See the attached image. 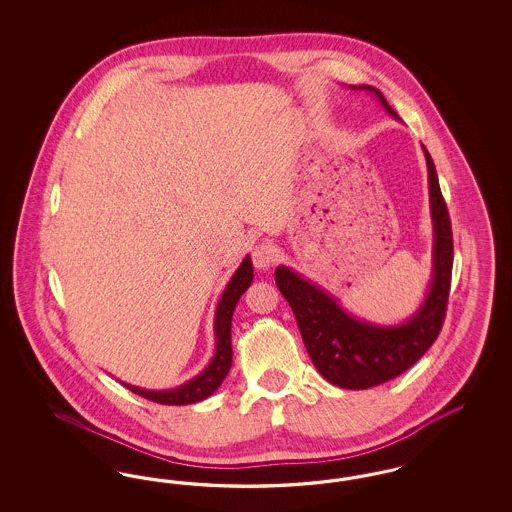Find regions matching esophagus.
I'll list each match as a JSON object with an SVG mask.
<instances>
[{"label":"esophagus","instance_id":"34e87169","mask_svg":"<svg viewBox=\"0 0 512 512\" xmlns=\"http://www.w3.org/2000/svg\"><path fill=\"white\" fill-rule=\"evenodd\" d=\"M251 259H253V265L259 270H265V268L272 267L278 259V253L276 249L270 244H257L251 251Z\"/></svg>","mask_w":512,"mask_h":512}]
</instances>
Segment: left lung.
Masks as SVG:
<instances>
[{
    "mask_svg": "<svg viewBox=\"0 0 512 512\" xmlns=\"http://www.w3.org/2000/svg\"><path fill=\"white\" fill-rule=\"evenodd\" d=\"M374 94L393 119L397 113L372 86H353ZM424 149L428 167L430 215L434 226L432 280L416 313L401 324H374L353 317L340 303L290 267H278L276 286L292 307L301 338L318 372L343 390H368L403 374L432 347L445 320L453 270L449 211L439 190L436 165Z\"/></svg>",
    "mask_w": 512,
    "mask_h": 512,
    "instance_id": "left-lung-1",
    "label": "left lung"
}]
</instances>
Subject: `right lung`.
Segmentation results:
<instances>
[{
	"instance_id": "add662e5",
	"label": "right lung",
	"mask_w": 512,
	"mask_h": 512,
	"mask_svg": "<svg viewBox=\"0 0 512 512\" xmlns=\"http://www.w3.org/2000/svg\"><path fill=\"white\" fill-rule=\"evenodd\" d=\"M251 282H253V265H251V257L247 255L220 295L219 305L215 311V341H217V345H215V355L205 370H201L190 382H186L174 390H144L138 386L124 384V382H122V386L146 397L149 401L161 403V405H190V403L203 401L209 395H213L215 391L219 390L222 380L226 378V374L232 366V340H230L232 338L230 336L232 315H234V309H236L240 297L251 286Z\"/></svg>"
}]
</instances>
